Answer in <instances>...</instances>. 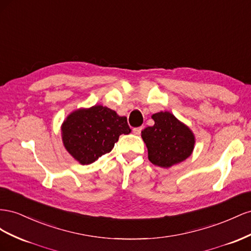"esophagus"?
Masks as SVG:
<instances>
[{
  "label": "esophagus",
  "instance_id": "1",
  "mask_svg": "<svg viewBox=\"0 0 251 251\" xmlns=\"http://www.w3.org/2000/svg\"><path fill=\"white\" fill-rule=\"evenodd\" d=\"M142 130H143V127H142V126H141V127H135V128H133V129H132V132H133L134 134L139 135V134H141Z\"/></svg>",
  "mask_w": 251,
  "mask_h": 251
}]
</instances>
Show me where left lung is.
<instances>
[{"mask_svg":"<svg viewBox=\"0 0 251 251\" xmlns=\"http://www.w3.org/2000/svg\"><path fill=\"white\" fill-rule=\"evenodd\" d=\"M152 119L154 125L142 131L149 161L168 168L187 159L195 146V137L189 128L167 111L154 113Z\"/></svg>","mask_w":251,"mask_h":251,"instance_id":"left-lung-1","label":"left lung"}]
</instances>
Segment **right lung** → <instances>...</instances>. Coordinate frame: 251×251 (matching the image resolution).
I'll return each mask as SVG.
<instances>
[{"label": "right lung", "mask_w": 251, "mask_h": 251, "mask_svg": "<svg viewBox=\"0 0 251 251\" xmlns=\"http://www.w3.org/2000/svg\"><path fill=\"white\" fill-rule=\"evenodd\" d=\"M130 132L126 117L101 105L73 112L62 126L64 146L83 165L110 152L120 135Z\"/></svg>", "instance_id": "right-lung-1"}]
</instances>
